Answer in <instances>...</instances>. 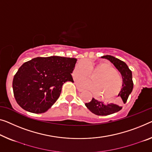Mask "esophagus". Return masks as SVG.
<instances>
[{
	"mask_svg": "<svg viewBox=\"0 0 152 152\" xmlns=\"http://www.w3.org/2000/svg\"><path fill=\"white\" fill-rule=\"evenodd\" d=\"M76 87H77V89H78V91L81 92V91H84V89H82V88H80V87H78V85H76Z\"/></svg>",
	"mask_w": 152,
	"mask_h": 152,
	"instance_id": "obj_1",
	"label": "esophagus"
}]
</instances>
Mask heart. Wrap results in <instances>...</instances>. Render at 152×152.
<instances>
[{
	"instance_id": "heart-1",
	"label": "heart",
	"mask_w": 152,
	"mask_h": 152,
	"mask_svg": "<svg viewBox=\"0 0 152 152\" xmlns=\"http://www.w3.org/2000/svg\"><path fill=\"white\" fill-rule=\"evenodd\" d=\"M91 74L96 75L93 82L89 79L79 78L76 83L81 87L87 88L99 98L110 100L119 94L123 86V78L111 64L107 62L92 63L89 61H80L72 72L74 78L77 77H89Z\"/></svg>"
}]
</instances>
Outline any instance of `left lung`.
I'll list each match as a JSON object with an SVG mask.
<instances>
[{"instance_id":"1","label":"left lung","mask_w":152,"mask_h":152,"mask_svg":"<svg viewBox=\"0 0 152 152\" xmlns=\"http://www.w3.org/2000/svg\"><path fill=\"white\" fill-rule=\"evenodd\" d=\"M102 58L109 60L120 72L123 78V86H122L121 91L118 95L119 97H121L122 100L119 99L120 102L119 103L104 104L94 98H92L91 101H90L89 102L85 103V106L91 113L97 115L105 116V115L113 114L121 110L122 107L121 104H122V101L125 104L128 98L129 95L132 92L133 89V81L132 71L129 69L126 63L110 55L103 56H102Z\"/></svg>"}]
</instances>
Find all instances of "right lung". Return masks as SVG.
Returning a JSON list of instances; mask_svg holds the SVG:
<instances>
[{"label": "right lung", "mask_w": 152, "mask_h": 152, "mask_svg": "<svg viewBox=\"0 0 152 152\" xmlns=\"http://www.w3.org/2000/svg\"><path fill=\"white\" fill-rule=\"evenodd\" d=\"M76 58L52 56L34 58L18 69L13 80L15 99L20 107L33 113L46 112L53 106L72 73Z\"/></svg>", "instance_id": "right-lung-1"}]
</instances>
